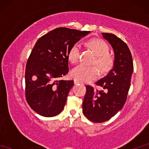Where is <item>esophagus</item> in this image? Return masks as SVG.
<instances>
[{"mask_svg": "<svg viewBox=\"0 0 149 149\" xmlns=\"http://www.w3.org/2000/svg\"><path fill=\"white\" fill-rule=\"evenodd\" d=\"M74 84H83V83H82V82H81V81H80L75 79V80H74Z\"/></svg>", "mask_w": 149, "mask_h": 149, "instance_id": "34e87169", "label": "esophagus"}]
</instances>
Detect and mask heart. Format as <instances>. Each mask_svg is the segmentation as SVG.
<instances>
[{
	"instance_id": "obj_1",
	"label": "heart",
	"mask_w": 149,
	"mask_h": 149,
	"mask_svg": "<svg viewBox=\"0 0 149 149\" xmlns=\"http://www.w3.org/2000/svg\"><path fill=\"white\" fill-rule=\"evenodd\" d=\"M88 47L97 55L92 65H97L102 72H107L112 68L114 59L109 54V47L104 41L99 39L91 40L88 43ZM81 53V47L79 43L72 46L68 52L69 60L72 63H77L79 61ZM99 69L96 66H87L81 64L72 70L71 75L77 80L89 82L99 77Z\"/></svg>"
}]
</instances>
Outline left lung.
<instances>
[{
  "mask_svg": "<svg viewBox=\"0 0 149 149\" xmlns=\"http://www.w3.org/2000/svg\"><path fill=\"white\" fill-rule=\"evenodd\" d=\"M102 34L113 47L115 60L113 68L106 76L95 83L102 90L86 86L83 112L95 123L106 122L122 109L127 99L133 72L132 55L127 44L115 34Z\"/></svg>",
  "mask_w": 149,
  "mask_h": 149,
  "instance_id": "obj_1",
  "label": "left lung"
}]
</instances>
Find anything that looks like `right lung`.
<instances>
[{"label": "right lung", "instance_id": "obj_1", "mask_svg": "<svg viewBox=\"0 0 149 149\" xmlns=\"http://www.w3.org/2000/svg\"><path fill=\"white\" fill-rule=\"evenodd\" d=\"M90 33L59 27L38 40L25 73L26 99L38 114L52 117L63 111L74 81L59 79L68 72L70 50Z\"/></svg>", "mask_w": 149, "mask_h": 149}]
</instances>
